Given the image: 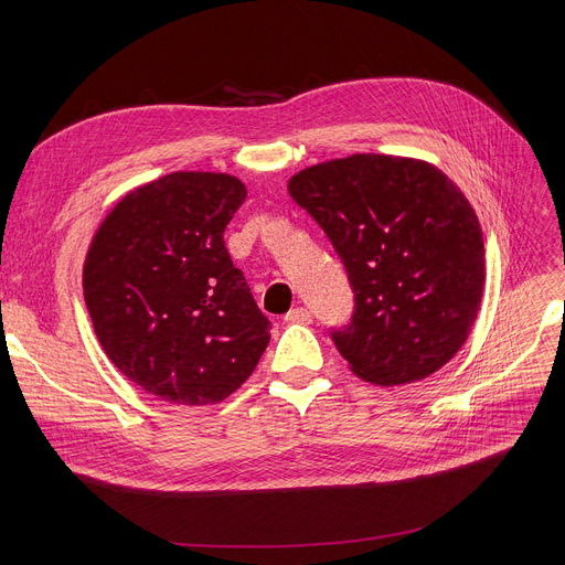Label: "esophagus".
I'll use <instances>...</instances> for the list:
<instances>
[{
  "mask_svg": "<svg viewBox=\"0 0 565 565\" xmlns=\"http://www.w3.org/2000/svg\"><path fill=\"white\" fill-rule=\"evenodd\" d=\"M286 320H288V322H311L313 316H311V311L305 309V307H295V309H290V311L286 313Z\"/></svg>",
  "mask_w": 565,
  "mask_h": 565,
  "instance_id": "34e87169",
  "label": "esophagus"
}]
</instances>
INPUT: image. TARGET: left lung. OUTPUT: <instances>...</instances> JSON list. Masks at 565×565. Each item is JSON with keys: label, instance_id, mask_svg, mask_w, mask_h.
I'll list each match as a JSON object with an SVG mask.
<instances>
[{"label": "left lung", "instance_id": "1", "mask_svg": "<svg viewBox=\"0 0 565 565\" xmlns=\"http://www.w3.org/2000/svg\"><path fill=\"white\" fill-rule=\"evenodd\" d=\"M339 254L354 311L332 341L362 380L392 387L447 364L467 341L486 284L483 233L437 167L358 153L288 181Z\"/></svg>", "mask_w": 565, "mask_h": 565}]
</instances>
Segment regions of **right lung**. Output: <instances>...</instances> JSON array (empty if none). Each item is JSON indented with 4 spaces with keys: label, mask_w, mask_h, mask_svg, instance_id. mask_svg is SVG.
<instances>
[{
    "label": "right lung",
    "mask_w": 565,
    "mask_h": 565,
    "mask_svg": "<svg viewBox=\"0 0 565 565\" xmlns=\"http://www.w3.org/2000/svg\"><path fill=\"white\" fill-rule=\"evenodd\" d=\"M245 199L228 173L175 171L118 201L88 247L96 337L118 371L162 401H224L270 343V320L224 245Z\"/></svg>",
    "instance_id": "obj_1"
}]
</instances>
